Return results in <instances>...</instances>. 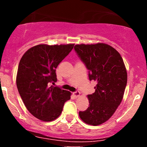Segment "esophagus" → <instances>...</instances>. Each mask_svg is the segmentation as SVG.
<instances>
[{
	"label": "esophagus",
	"mask_w": 147,
	"mask_h": 147,
	"mask_svg": "<svg viewBox=\"0 0 147 147\" xmlns=\"http://www.w3.org/2000/svg\"><path fill=\"white\" fill-rule=\"evenodd\" d=\"M73 95H75L76 97H79V96L80 95V92H79V90H77V91H75V92H73Z\"/></svg>",
	"instance_id": "34e87169"
}]
</instances>
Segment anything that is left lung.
<instances>
[{
	"label": "left lung",
	"instance_id": "8db88e82",
	"mask_svg": "<svg viewBox=\"0 0 147 147\" xmlns=\"http://www.w3.org/2000/svg\"><path fill=\"white\" fill-rule=\"evenodd\" d=\"M76 53L88 70L90 81L97 82L95 91L88 95L89 107L79 111V117L88 124L97 126L111 118L124 96L127 72L115 49L105 43L76 45Z\"/></svg>",
	"mask_w": 147,
	"mask_h": 147
}]
</instances>
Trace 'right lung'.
<instances>
[{
    "instance_id": "right-lung-1",
    "label": "right lung",
    "mask_w": 147,
    "mask_h": 147,
    "mask_svg": "<svg viewBox=\"0 0 147 147\" xmlns=\"http://www.w3.org/2000/svg\"><path fill=\"white\" fill-rule=\"evenodd\" d=\"M75 44L37 45L30 48L18 64L16 86L25 107L45 122L57 119L71 92L54 86L56 68Z\"/></svg>"
}]
</instances>
